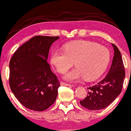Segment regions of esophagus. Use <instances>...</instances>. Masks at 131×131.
Wrapping results in <instances>:
<instances>
[{"label":"esophagus","mask_w":131,"mask_h":131,"mask_svg":"<svg viewBox=\"0 0 131 131\" xmlns=\"http://www.w3.org/2000/svg\"><path fill=\"white\" fill-rule=\"evenodd\" d=\"M60 84H61V86H72V84H68V83H64V82H63V81H61V83H60Z\"/></svg>","instance_id":"obj_1"}]
</instances>
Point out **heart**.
<instances>
[{
	"instance_id": "obj_1",
	"label": "heart",
	"mask_w": 131,
	"mask_h": 131,
	"mask_svg": "<svg viewBox=\"0 0 131 131\" xmlns=\"http://www.w3.org/2000/svg\"><path fill=\"white\" fill-rule=\"evenodd\" d=\"M64 49L53 50L50 60L60 73L67 72L75 62L77 67L64 76L68 81H76L84 78L95 80L104 72L110 63V50L93 41H74L65 45Z\"/></svg>"
}]
</instances>
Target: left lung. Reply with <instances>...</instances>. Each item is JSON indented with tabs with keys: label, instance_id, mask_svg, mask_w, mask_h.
I'll return each instance as SVG.
<instances>
[{
	"label": "left lung",
	"instance_id": "8db88e82",
	"mask_svg": "<svg viewBox=\"0 0 131 131\" xmlns=\"http://www.w3.org/2000/svg\"><path fill=\"white\" fill-rule=\"evenodd\" d=\"M114 55L108 73L97 84L88 88V95L80 101L81 105L90 110L97 111L110 105L121 93L125 78L124 63L120 51L112 44Z\"/></svg>",
	"mask_w": 131,
	"mask_h": 131
}]
</instances>
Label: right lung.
Returning <instances> with one entry per match:
<instances>
[{"label":"right lung","instance_id":"obj_1","mask_svg":"<svg viewBox=\"0 0 131 131\" xmlns=\"http://www.w3.org/2000/svg\"><path fill=\"white\" fill-rule=\"evenodd\" d=\"M59 37L35 36L20 46L9 63V85L18 101L29 110L42 111L55 101L60 86L47 62Z\"/></svg>","mask_w":131,"mask_h":131}]
</instances>
